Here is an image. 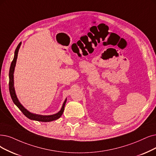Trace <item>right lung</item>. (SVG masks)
Returning a JSON list of instances; mask_svg holds the SVG:
<instances>
[{
  "mask_svg": "<svg viewBox=\"0 0 156 156\" xmlns=\"http://www.w3.org/2000/svg\"><path fill=\"white\" fill-rule=\"evenodd\" d=\"M21 44H22V42H20L19 44L18 45V46L15 50L14 58H13V60L11 62L9 72V89L10 95H11L12 100H13V102H14V104L16 105V106L19 108V109L22 112V113L27 118H28L29 119L39 121V122H51V121L57 120V119H58V118H59L61 117V116L63 113V111L65 109V104L66 102V98L65 99V101H64L63 105H62V108H61V110L58 112V113H57L56 114L52 115H48V116L36 115V114L30 113V112H29L28 110H27L26 108H25L23 105L20 104L19 101H18V99L16 93H15V88H14L13 73H14V70H15V67L16 65V59H17V56H18V51H19V48L20 47Z\"/></svg>",
  "mask_w": 156,
  "mask_h": 156,
  "instance_id": "obj_1",
  "label": "right lung"
}]
</instances>
